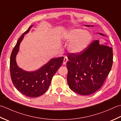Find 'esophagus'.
Masks as SVG:
<instances>
[{"mask_svg":"<svg viewBox=\"0 0 121 121\" xmlns=\"http://www.w3.org/2000/svg\"><path fill=\"white\" fill-rule=\"evenodd\" d=\"M68 61V58L67 56H65V57L64 58V61H63V64H66L67 61Z\"/></svg>","mask_w":121,"mask_h":121,"instance_id":"obj_1","label":"esophagus"}]
</instances>
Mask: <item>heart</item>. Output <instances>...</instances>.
<instances>
[{
    "label": "heart",
    "mask_w": 121,
    "mask_h": 121,
    "mask_svg": "<svg viewBox=\"0 0 121 121\" xmlns=\"http://www.w3.org/2000/svg\"><path fill=\"white\" fill-rule=\"evenodd\" d=\"M65 38L70 42L68 50L73 53H78L84 50L91 41V35L87 31L80 29L71 30L66 34Z\"/></svg>",
    "instance_id": "b5f03b06"
}]
</instances>
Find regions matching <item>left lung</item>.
I'll use <instances>...</instances> for the list:
<instances>
[{"instance_id": "1", "label": "left lung", "mask_w": 121, "mask_h": 121, "mask_svg": "<svg viewBox=\"0 0 121 121\" xmlns=\"http://www.w3.org/2000/svg\"><path fill=\"white\" fill-rule=\"evenodd\" d=\"M104 43L95 40L81 52L68 54L67 79L73 91L89 95L103 85L113 64L112 48Z\"/></svg>"}]
</instances>
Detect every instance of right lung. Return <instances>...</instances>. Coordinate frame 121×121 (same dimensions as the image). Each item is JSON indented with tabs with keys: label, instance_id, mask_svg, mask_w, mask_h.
<instances>
[{
	"label": "right lung",
	"instance_id": "1",
	"mask_svg": "<svg viewBox=\"0 0 121 121\" xmlns=\"http://www.w3.org/2000/svg\"><path fill=\"white\" fill-rule=\"evenodd\" d=\"M31 26L17 41L10 56V71L13 85L19 92L27 97L35 98L43 95L50 87L52 78L63 64L64 57L52 59L39 70L28 72L17 65L16 57L24 34L29 31Z\"/></svg>",
	"mask_w": 121,
	"mask_h": 121
}]
</instances>
